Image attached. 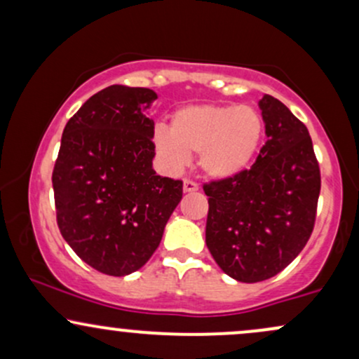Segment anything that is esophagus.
<instances>
[{"label":"esophagus","instance_id":"esophagus-1","mask_svg":"<svg viewBox=\"0 0 359 359\" xmlns=\"http://www.w3.org/2000/svg\"><path fill=\"white\" fill-rule=\"evenodd\" d=\"M199 191V185L194 180H184V192H196Z\"/></svg>","mask_w":359,"mask_h":359}]
</instances>
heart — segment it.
<instances>
[{"label": "heart", "instance_id": "obj_1", "mask_svg": "<svg viewBox=\"0 0 359 359\" xmlns=\"http://www.w3.org/2000/svg\"><path fill=\"white\" fill-rule=\"evenodd\" d=\"M263 131L262 114L251 106L194 104L175 111L170 131H155V147L172 168L184 167L191 154H201L205 174L224 179L250 165Z\"/></svg>", "mask_w": 359, "mask_h": 359}]
</instances>
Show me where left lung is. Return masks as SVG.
Returning <instances> with one entry per match:
<instances>
[{
  "label": "left lung",
  "mask_w": 359,
  "mask_h": 359,
  "mask_svg": "<svg viewBox=\"0 0 359 359\" xmlns=\"http://www.w3.org/2000/svg\"><path fill=\"white\" fill-rule=\"evenodd\" d=\"M266 142L240 174L203 185L209 211L205 245L238 282L280 273L311 238L320 170L307 126L277 97L259 101Z\"/></svg>",
  "instance_id": "8db88e82"
}]
</instances>
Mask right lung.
<instances>
[{"mask_svg": "<svg viewBox=\"0 0 359 359\" xmlns=\"http://www.w3.org/2000/svg\"><path fill=\"white\" fill-rule=\"evenodd\" d=\"M155 100L151 89L118 84L90 96L65 125L53 165L60 234L111 277L145 265L182 199V180L151 168L155 123L142 106Z\"/></svg>", "mask_w": 359, "mask_h": 359, "instance_id": "add662e5", "label": "right lung"}]
</instances>
